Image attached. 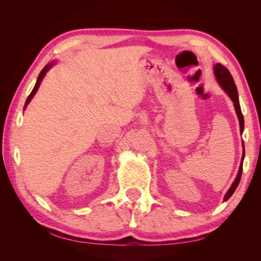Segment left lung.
I'll use <instances>...</instances> for the list:
<instances>
[{"label": "left lung", "instance_id": "1", "mask_svg": "<svg viewBox=\"0 0 261 261\" xmlns=\"http://www.w3.org/2000/svg\"><path fill=\"white\" fill-rule=\"evenodd\" d=\"M215 75L217 77L219 84L221 85V87H222V88L224 89V91L228 94V97H230L232 99V101L234 102L235 111H236V114H238L239 121H240L241 133H243V130H244V116H243L241 106H240L238 88H236L233 77H232L231 73L228 72V69L226 67H224L222 64H219V63L215 66ZM244 156H245V150L243 151L242 162H241V165H240V170H239V173H238V176H236L234 183L232 184L231 188L228 189V192L226 193V195L224 197V201L230 198V197L233 195V193L235 192L236 187H238L239 184H240V180H241V177H242V172H243V160H244Z\"/></svg>", "mask_w": 261, "mask_h": 261}]
</instances>
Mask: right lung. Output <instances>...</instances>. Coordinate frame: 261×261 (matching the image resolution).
I'll list each match as a JSON object with an SVG mask.
<instances>
[{"label": "right lung", "instance_id": "right-lung-1", "mask_svg": "<svg viewBox=\"0 0 261 261\" xmlns=\"http://www.w3.org/2000/svg\"><path fill=\"white\" fill-rule=\"evenodd\" d=\"M53 65V63H51V64H48V65H45L44 67H43V69L41 70L40 72V74H39V76H38V80H37V83H36V85H35V87H34V89H33V91L30 92V94L28 96V98H27V100H26V103H25V108L27 107V105L29 103V101L33 99V97L35 96V93L37 92V90H38V88H39V86H40V84H41V81H42V78H43V76L45 75V73L48 72L49 70V68L51 67Z\"/></svg>", "mask_w": 261, "mask_h": 261}]
</instances>
